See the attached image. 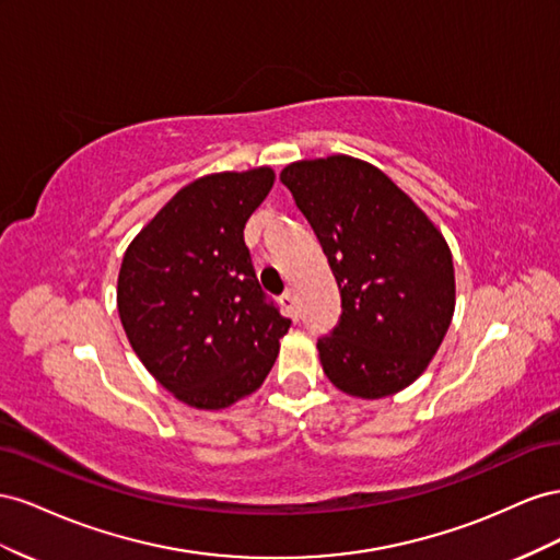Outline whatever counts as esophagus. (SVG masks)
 I'll use <instances>...</instances> for the list:
<instances>
[{"label": "esophagus", "mask_w": 560, "mask_h": 560, "mask_svg": "<svg viewBox=\"0 0 560 560\" xmlns=\"http://www.w3.org/2000/svg\"><path fill=\"white\" fill-rule=\"evenodd\" d=\"M281 307H283V312L289 314L293 322H298V302H295V295L291 293V291H285L283 295H281Z\"/></svg>", "instance_id": "1"}]
</instances>
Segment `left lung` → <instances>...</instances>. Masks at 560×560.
Masks as SVG:
<instances>
[{
    "label": "left lung",
    "instance_id": "8db88e82",
    "mask_svg": "<svg viewBox=\"0 0 560 560\" xmlns=\"http://www.w3.org/2000/svg\"><path fill=\"white\" fill-rule=\"evenodd\" d=\"M322 244L342 298L316 349L335 387L385 398L418 380L455 312L453 255L422 209L385 173L332 154L281 171Z\"/></svg>",
    "mask_w": 560,
    "mask_h": 560
}]
</instances>
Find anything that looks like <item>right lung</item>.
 Returning <instances> with one entry per match:
<instances>
[{"label": "right lung", "mask_w": 560, "mask_h": 560, "mask_svg": "<svg viewBox=\"0 0 560 560\" xmlns=\"http://www.w3.org/2000/svg\"><path fill=\"white\" fill-rule=\"evenodd\" d=\"M275 185L269 166L189 183L126 248L117 307L142 365L178 401L228 408L258 389L291 318L260 289L244 228Z\"/></svg>", "instance_id": "add662e5"}]
</instances>
